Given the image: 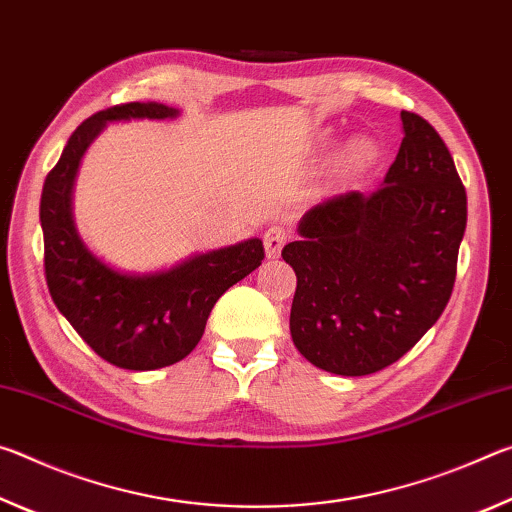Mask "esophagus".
I'll use <instances>...</instances> for the list:
<instances>
[{"label": "esophagus", "instance_id": "1", "mask_svg": "<svg viewBox=\"0 0 512 512\" xmlns=\"http://www.w3.org/2000/svg\"><path fill=\"white\" fill-rule=\"evenodd\" d=\"M287 239H289V230H287V228H282V225H271V228H268V230L264 232V250H266V257H268V259L280 257L284 244H287Z\"/></svg>", "mask_w": 512, "mask_h": 512}]
</instances>
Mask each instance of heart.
<instances>
[{
  "mask_svg": "<svg viewBox=\"0 0 512 512\" xmlns=\"http://www.w3.org/2000/svg\"><path fill=\"white\" fill-rule=\"evenodd\" d=\"M372 158V144L368 140H354L348 149H345L343 160L350 164H359Z\"/></svg>",
  "mask_w": 512,
  "mask_h": 512,
  "instance_id": "obj_1",
  "label": "heart"
}]
</instances>
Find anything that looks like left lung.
I'll return each instance as SVG.
<instances>
[{
	"label": "left lung",
	"instance_id": "obj_1",
	"mask_svg": "<svg viewBox=\"0 0 512 512\" xmlns=\"http://www.w3.org/2000/svg\"><path fill=\"white\" fill-rule=\"evenodd\" d=\"M400 117L404 140L381 187L325 198L282 250L298 277L291 339L334 375H372L404 357L454 289L465 187L436 128Z\"/></svg>",
	"mask_w": 512,
	"mask_h": 512
}]
</instances>
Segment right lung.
Segmentation results:
<instances>
[{"label":"right lung","mask_w":512,"mask_h":512,"mask_svg":"<svg viewBox=\"0 0 512 512\" xmlns=\"http://www.w3.org/2000/svg\"><path fill=\"white\" fill-rule=\"evenodd\" d=\"M178 115V108L155 101L97 112L69 137L42 187L40 225L51 298L81 339L117 368L158 370L185 359L201 341L216 300L264 259L262 239L253 237L192 255L164 271L124 273L85 246L72 214L74 180L85 151L112 121Z\"/></svg>","instance_id":"1"}]
</instances>
